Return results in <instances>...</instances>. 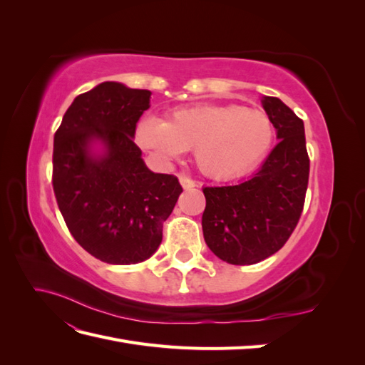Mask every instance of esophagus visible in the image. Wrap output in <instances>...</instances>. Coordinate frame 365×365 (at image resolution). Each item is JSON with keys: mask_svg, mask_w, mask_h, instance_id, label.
<instances>
[{"mask_svg": "<svg viewBox=\"0 0 365 365\" xmlns=\"http://www.w3.org/2000/svg\"><path fill=\"white\" fill-rule=\"evenodd\" d=\"M180 182L184 189H192V187L196 185V182L192 178H189V176H180Z\"/></svg>", "mask_w": 365, "mask_h": 365, "instance_id": "34e87169", "label": "esophagus"}]
</instances>
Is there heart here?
Listing matches in <instances>:
<instances>
[{"label": "heart", "instance_id": "heart-1", "mask_svg": "<svg viewBox=\"0 0 365 365\" xmlns=\"http://www.w3.org/2000/svg\"><path fill=\"white\" fill-rule=\"evenodd\" d=\"M275 129L262 109L242 105H195L173 109L168 121H138V145L169 161L193 150L197 169L215 180H231L252 170L272 146Z\"/></svg>", "mask_w": 365, "mask_h": 365}]
</instances>
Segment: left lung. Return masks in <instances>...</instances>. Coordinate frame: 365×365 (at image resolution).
<instances>
[{
  "instance_id": "obj_1",
  "label": "left lung",
  "mask_w": 365,
  "mask_h": 365,
  "mask_svg": "<svg viewBox=\"0 0 365 365\" xmlns=\"http://www.w3.org/2000/svg\"><path fill=\"white\" fill-rule=\"evenodd\" d=\"M262 103L277 129V146L251 180L202 189L205 244L231 264H254L277 252L295 230L306 200L303 120L277 97H263Z\"/></svg>"
}]
</instances>
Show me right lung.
I'll list each match as a JSON object with an SVG mask.
<instances>
[{
  "label": "right lung",
  "instance_id": "add662e5",
  "mask_svg": "<svg viewBox=\"0 0 365 365\" xmlns=\"http://www.w3.org/2000/svg\"><path fill=\"white\" fill-rule=\"evenodd\" d=\"M150 91L103 82L74 98L54 134L53 190L70 233L85 251L111 264L149 259L182 187L153 173L132 137ZM101 139L107 153L93 158Z\"/></svg>",
  "mask_w": 365,
  "mask_h": 365
}]
</instances>
